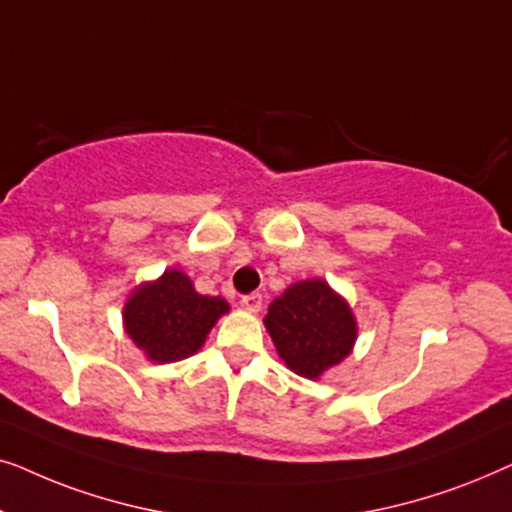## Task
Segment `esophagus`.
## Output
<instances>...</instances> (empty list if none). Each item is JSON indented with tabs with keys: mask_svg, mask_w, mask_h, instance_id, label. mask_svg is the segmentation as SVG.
Here are the masks:
<instances>
[{
	"mask_svg": "<svg viewBox=\"0 0 512 512\" xmlns=\"http://www.w3.org/2000/svg\"><path fill=\"white\" fill-rule=\"evenodd\" d=\"M242 305L247 307L249 312H258L263 305V296L261 293H249V296H242Z\"/></svg>",
	"mask_w": 512,
	"mask_h": 512,
	"instance_id": "34e87169",
	"label": "esophagus"
}]
</instances>
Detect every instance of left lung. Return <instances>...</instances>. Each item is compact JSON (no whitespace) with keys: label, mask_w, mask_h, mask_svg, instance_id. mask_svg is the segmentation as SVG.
Wrapping results in <instances>:
<instances>
[{"label":"left lung","mask_w":512,"mask_h":512,"mask_svg":"<svg viewBox=\"0 0 512 512\" xmlns=\"http://www.w3.org/2000/svg\"><path fill=\"white\" fill-rule=\"evenodd\" d=\"M279 359L307 380H321L352 354L359 324L326 279H303L275 298L263 319Z\"/></svg>","instance_id":"8db88e82"}]
</instances>
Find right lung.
Here are the masks:
<instances>
[{"label": "right lung", "mask_w": 512, "mask_h": 512, "mask_svg": "<svg viewBox=\"0 0 512 512\" xmlns=\"http://www.w3.org/2000/svg\"><path fill=\"white\" fill-rule=\"evenodd\" d=\"M230 312L221 296H202L191 277L177 268L130 291L123 328L153 363H174L200 352L209 331Z\"/></svg>", "instance_id": "add662e5"}]
</instances>
